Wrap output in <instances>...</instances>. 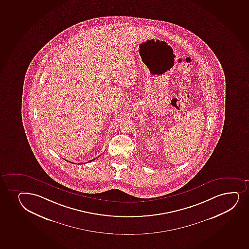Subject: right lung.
Wrapping results in <instances>:
<instances>
[{
  "mask_svg": "<svg viewBox=\"0 0 249 249\" xmlns=\"http://www.w3.org/2000/svg\"><path fill=\"white\" fill-rule=\"evenodd\" d=\"M95 160V159H94V160ZM92 160H90V161H92Z\"/></svg>",
  "mask_w": 249,
  "mask_h": 249,
  "instance_id": "add662e5",
  "label": "right lung"
}]
</instances>
